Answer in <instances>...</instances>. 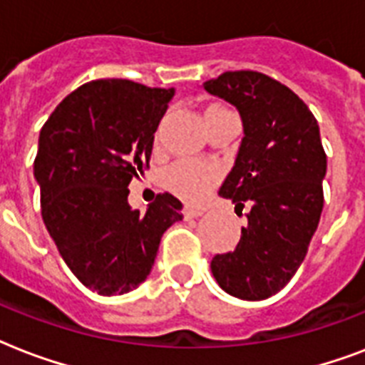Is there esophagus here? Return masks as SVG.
Masks as SVG:
<instances>
[{
    "mask_svg": "<svg viewBox=\"0 0 365 365\" xmlns=\"http://www.w3.org/2000/svg\"><path fill=\"white\" fill-rule=\"evenodd\" d=\"M202 208H197V206H185V208H183V217H185V220H189V217H199L200 214H202Z\"/></svg>",
    "mask_w": 365,
    "mask_h": 365,
    "instance_id": "obj_1",
    "label": "esophagus"
}]
</instances>
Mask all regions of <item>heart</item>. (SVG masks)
I'll return each mask as SVG.
<instances>
[{"label":"heart","mask_w":365,"mask_h":365,"mask_svg":"<svg viewBox=\"0 0 365 365\" xmlns=\"http://www.w3.org/2000/svg\"><path fill=\"white\" fill-rule=\"evenodd\" d=\"M223 108L212 106L206 110V113L222 111ZM220 180V172L216 166L202 165V163H178L166 172L165 183L172 193L187 202H200L206 199L214 185Z\"/></svg>","instance_id":"b5f03b06"}]
</instances>
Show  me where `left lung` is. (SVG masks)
Segmentation results:
<instances>
[{
  "mask_svg": "<svg viewBox=\"0 0 365 365\" xmlns=\"http://www.w3.org/2000/svg\"><path fill=\"white\" fill-rule=\"evenodd\" d=\"M202 87L242 117V143L220 197L240 214L250 206L237 248L212 257V274L239 299H267L292 280L320 222L326 151L318 123L292 88L259 71H225Z\"/></svg>",
  "mask_w": 365,
  "mask_h": 365,
  "instance_id": "8db88e82",
  "label": "left lung"
}]
</instances>
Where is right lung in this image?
Returning <instances> with one entry per match:
<instances>
[{
	"mask_svg": "<svg viewBox=\"0 0 365 365\" xmlns=\"http://www.w3.org/2000/svg\"><path fill=\"white\" fill-rule=\"evenodd\" d=\"M174 88L98 79L76 88L39 134L34 176L41 216L77 280L121 295L148 278L160 237L182 220V202L159 193L148 212L128 206V183L149 168L155 130Z\"/></svg>",
	"mask_w": 365,
	"mask_h": 365,
	"instance_id": "1",
	"label": "right lung"
}]
</instances>
